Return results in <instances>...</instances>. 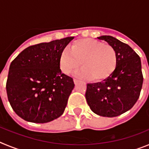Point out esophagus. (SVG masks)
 Returning a JSON list of instances; mask_svg holds the SVG:
<instances>
[{
	"instance_id": "obj_1",
	"label": "esophagus",
	"mask_w": 149,
	"mask_h": 149,
	"mask_svg": "<svg viewBox=\"0 0 149 149\" xmlns=\"http://www.w3.org/2000/svg\"><path fill=\"white\" fill-rule=\"evenodd\" d=\"M74 84H77V82H78V80H77V79H74Z\"/></svg>"
}]
</instances>
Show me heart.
<instances>
[{
	"mask_svg": "<svg viewBox=\"0 0 149 149\" xmlns=\"http://www.w3.org/2000/svg\"><path fill=\"white\" fill-rule=\"evenodd\" d=\"M77 74L89 77L94 81L107 78L115 70L117 55L110 44H103L93 39H82L72 44L70 49H64L60 56V65L63 73H71L80 65Z\"/></svg>",
	"mask_w": 149,
	"mask_h": 149,
	"instance_id": "heart-1",
	"label": "heart"
}]
</instances>
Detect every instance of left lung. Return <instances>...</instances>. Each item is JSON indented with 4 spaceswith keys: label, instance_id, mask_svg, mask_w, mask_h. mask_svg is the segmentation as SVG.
I'll list each match as a JSON object with an SVG mask.
<instances>
[{
    "label": "left lung",
    "instance_id": "1",
    "mask_svg": "<svg viewBox=\"0 0 149 149\" xmlns=\"http://www.w3.org/2000/svg\"><path fill=\"white\" fill-rule=\"evenodd\" d=\"M98 39L115 48L116 66L103 81L87 84L86 99L97 115L118 116L132 108L139 98L143 83L141 60L128 45L113 36H102Z\"/></svg>",
    "mask_w": 149,
    "mask_h": 149
}]
</instances>
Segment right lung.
<instances>
[{"instance_id":"obj_1","label":"right lung","mask_w":149,"mask_h":149,"mask_svg":"<svg viewBox=\"0 0 149 149\" xmlns=\"http://www.w3.org/2000/svg\"><path fill=\"white\" fill-rule=\"evenodd\" d=\"M73 39L31 45L12 61L6 93L12 108L22 119L46 123L63 113L74 84L62 73L60 56Z\"/></svg>"}]
</instances>
